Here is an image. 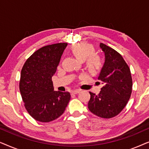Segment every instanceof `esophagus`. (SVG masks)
<instances>
[{"label":"esophagus","mask_w":149,"mask_h":149,"mask_svg":"<svg viewBox=\"0 0 149 149\" xmlns=\"http://www.w3.org/2000/svg\"><path fill=\"white\" fill-rule=\"evenodd\" d=\"M80 92V90L79 89H75V90H73L71 91V94H77Z\"/></svg>","instance_id":"obj_1"}]
</instances>
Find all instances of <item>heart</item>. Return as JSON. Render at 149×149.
Masks as SVG:
<instances>
[{
    "instance_id": "heart-1",
    "label": "heart",
    "mask_w": 149,
    "mask_h": 149,
    "mask_svg": "<svg viewBox=\"0 0 149 149\" xmlns=\"http://www.w3.org/2000/svg\"><path fill=\"white\" fill-rule=\"evenodd\" d=\"M95 48L92 45L85 42H77L71 47V52L81 61L86 60V66L91 73H96L102 67L100 57L95 55Z\"/></svg>"
}]
</instances>
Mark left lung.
<instances>
[{"label": "left lung", "mask_w": 149, "mask_h": 149, "mask_svg": "<svg viewBox=\"0 0 149 149\" xmlns=\"http://www.w3.org/2000/svg\"><path fill=\"white\" fill-rule=\"evenodd\" d=\"M100 47L105 62L98 76L103 87L97 95H91L88 109L100 117L110 119L121 113L127 104L132 90V79L129 66L121 55L105 44Z\"/></svg>", "instance_id": "left-lung-1"}]
</instances>
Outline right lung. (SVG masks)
<instances>
[{
    "label": "right lung",
    "instance_id": "right-lung-1",
    "mask_svg": "<svg viewBox=\"0 0 149 149\" xmlns=\"http://www.w3.org/2000/svg\"><path fill=\"white\" fill-rule=\"evenodd\" d=\"M66 42L42 47L23 66L19 91L26 109L40 122H49L64 113L70 100L68 91H54L52 80L56 72Z\"/></svg>",
    "mask_w": 149,
    "mask_h": 149
}]
</instances>
